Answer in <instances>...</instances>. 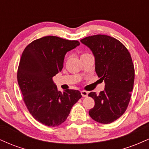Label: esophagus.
<instances>
[{"instance_id": "34e87169", "label": "esophagus", "mask_w": 149, "mask_h": 149, "mask_svg": "<svg viewBox=\"0 0 149 149\" xmlns=\"http://www.w3.org/2000/svg\"><path fill=\"white\" fill-rule=\"evenodd\" d=\"M80 92H81L82 96H83V97H88V92H87V91H81Z\"/></svg>"}]
</instances>
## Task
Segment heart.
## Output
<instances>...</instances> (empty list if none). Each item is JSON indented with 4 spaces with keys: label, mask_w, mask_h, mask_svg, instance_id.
Instances as JSON below:
<instances>
[{
    "label": "heart",
    "mask_w": 149,
    "mask_h": 149,
    "mask_svg": "<svg viewBox=\"0 0 149 149\" xmlns=\"http://www.w3.org/2000/svg\"><path fill=\"white\" fill-rule=\"evenodd\" d=\"M88 56H92L91 54H90V52H83V54H81V57H88Z\"/></svg>",
    "instance_id": "obj_1"
}]
</instances>
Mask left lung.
I'll list each match as a JSON object with an SVG mask.
<instances>
[{
  "mask_svg": "<svg viewBox=\"0 0 149 149\" xmlns=\"http://www.w3.org/2000/svg\"><path fill=\"white\" fill-rule=\"evenodd\" d=\"M92 51L95 71L105 88L100 95L90 92L95 107L89 111L94 120L111 123L125 112L134 81V68L128 49L120 41L107 35H95L80 40Z\"/></svg>",
  "mask_w": 149,
  "mask_h": 149,
  "instance_id": "8db88e82",
  "label": "left lung"
}]
</instances>
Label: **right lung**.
Listing matches in <instances>:
<instances>
[{"mask_svg":"<svg viewBox=\"0 0 149 149\" xmlns=\"http://www.w3.org/2000/svg\"><path fill=\"white\" fill-rule=\"evenodd\" d=\"M79 45L78 40L49 36L33 40L22 52L17 81L23 100L31 116L46 126L63 123L82 97L78 90L59 92L52 80L62 70L66 53Z\"/></svg>","mask_w":149,"mask_h":149,"instance_id":"obj_1","label":"right lung"}]
</instances>
